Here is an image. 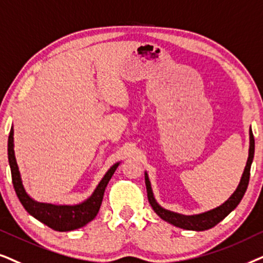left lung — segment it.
Masks as SVG:
<instances>
[{
    "instance_id": "obj_1",
    "label": "left lung",
    "mask_w": 263,
    "mask_h": 263,
    "mask_svg": "<svg viewBox=\"0 0 263 263\" xmlns=\"http://www.w3.org/2000/svg\"><path fill=\"white\" fill-rule=\"evenodd\" d=\"M254 153H255V139L253 136V131H251V126L249 128V156H248V161L246 164V168H244V172L241 174L240 181L238 184V186L232 195L227 198V201L222 203L221 205L216 207L214 209H211V211L199 213V214H194V215H184L179 214V213L168 211V209H164L163 207L157 203L155 199V196H154L153 189H152V183L149 180L148 173H144L145 177V186H146V192H148V199L150 205L154 209V212L156 213L157 215L160 216L161 219L164 220V221L172 223V225L180 227V229L184 230H190V231H205L212 229L215 225L226 218L227 215L230 214L231 212L234 211L239 202L243 198L244 194H246L248 184H249V178H250V168L251 163H253L254 160Z\"/></svg>"
}]
</instances>
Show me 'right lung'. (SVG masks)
<instances>
[{
    "label": "right lung",
    "instance_id": "1",
    "mask_svg": "<svg viewBox=\"0 0 263 263\" xmlns=\"http://www.w3.org/2000/svg\"><path fill=\"white\" fill-rule=\"evenodd\" d=\"M8 162L10 173H12L14 190H15L17 198H19L23 207L25 208V211L30 215H32L34 219H37L38 221L43 222L44 225L55 231H59V232H67V231L80 229L96 218L101 204H102L104 190H106L107 185L117 171L118 166L120 164V162L114 163L107 171L95 190L85 201L80 202L78 204H52V203L38 202L27 194L15 159V152H14L13 126L10 128L8 137Z\"/></svg>",
    "mask_w": 263,
    "mask_h": 263
}]
</instances>
